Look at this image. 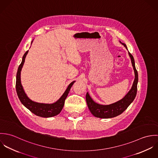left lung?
<instances>
[{
  "instance_id": "8db88e82",
  "label": "left lung",
  "mask_w": 158,
  "mask_h": 158,
  "mask_svg": "<svg viewBox=\"0 0 158 158\" xmlns=\"http://www.w3.org/2000/svg\"><path fill=\"white\" fill-rule=\"evenodd\" d=\"M120 43L124 45L128 50L125 44L122 43L120 41ZM128 54L131 58L132 66L133 67L135 75V78L131 89L129 90V92L122 99L118 100L117 102L107 105H100L95 102L90 97L89 93L87 92L86 95V103L90 113H92L94 116L101 118H109L116 117L123 113L135 100L137 89V86L138 83V73L135 69V62L133 55L129 52Z\"/></svg>"
}]
</instances>
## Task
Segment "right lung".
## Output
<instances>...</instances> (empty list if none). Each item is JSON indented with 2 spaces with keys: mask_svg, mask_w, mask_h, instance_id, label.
<instances>
[{
  "mask_svg": "<svg viewBox=\"0 0 158 158\" xmlns=\"http://www.w3.org/2000/svg\"><path fill=\"white\" fill-rule=\"evenodd\" d=\"M33 43V41H31V43ZM28 52V50H27L24 53L23 56L22 62L18 68L17 74H16V89L18 96L23 105L25 106L28 110H29L34 114L40 117H46V118L55 116L59 114L63 110L64 105V101L66 97H68V94L70 91L71 87L72 86V85L75 81H73L69 84L68 88L66 89V90H65V92L62 95V96L55 103H50V104L41 103H38V102L32 101L31 99H30L27 97V94H25V91L23 89V86L21 84V72L25 62V57Z\"/></svg>",
  "mask_w": 158,
  "mask_h": 158,
  "instance_id": "1",
  "label": "right lung"
}]
</instances>
